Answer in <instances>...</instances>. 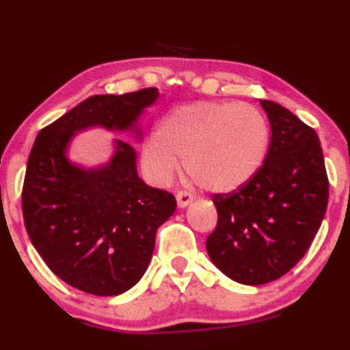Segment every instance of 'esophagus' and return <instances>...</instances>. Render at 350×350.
I'll use <instances>...</instances> for the list:
<instances>
[{"label": "esophagus", "mask_w": 350, "mask_h": 350, "mask_svg": "<svg viewBox=\"0 0 350 350\" xmlns=\"http://www.w3.org/2000/svg\"><path fill=\"white\" fill-rule=\"evenodd\" d=\"M176 200H178V207L179 208H186L189 204L192 202V196L187 192H178L176 193Z\"/></svg>", "instance_id": "esophagus-1"}]
</instances>
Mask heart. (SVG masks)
I'll return each mask as SVG.
<instances>
[{
	"label": "heart",
	"mask_w": 350,
	"mask_h": 350,
	"mask_svg": "<svg viewBox=\"0 0 350 350\" xmlns=\"http://www.w3.org/2000/svg\"><path fill=\"white\" fill-rule=\"evenodd\" d=\"M271 130L264 113L251 104L196 100L172 109L142 150L148 178L166 184L184 170L212 193H231L251 183L266 163Z\"/></svg>",
	"instance_id": "1"
}]
</instances>
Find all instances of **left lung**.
<instances>
[{
	"instance_id": "obj_1",
	"label": "left lung",
	"mask_w": 350,
	"mask_h": 350,
	"mask_svg": "<svg viewBox=\"0 0 350 350\" xmlns=\"http://www.w3.org/2000/svg\"><path fill=\"white\" fill-rule=\"evenodd\" d=\"M271 146L259 174L231 193H215L217 228L207 238L212 262L244 285L287 273L308 251L326 213L329 184L313 129L272 100H260Z\"/></svg>"
}]
</instances>
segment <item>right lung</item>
<instances>
[{"label":"right lung","instance_id":"add662e5","mask_svg":"<svg viewBox=\"0 0 350 350\" xmlns=\"http://www.w3.org/2000/svg\"><path fill=\"white\" fill-rule=\"evenodd\" d=\"M158 96L157 88L91 96L42 129L29 154L23 187L27 234L50 271L81 292L113 297L132 288L176 199L143 183L130 143L116 138L111 159L94 167L70 161V143L94 127L140 142L138 122Z\"/></svg>","mask_w":350,"mask_h":350}]
</instances>
